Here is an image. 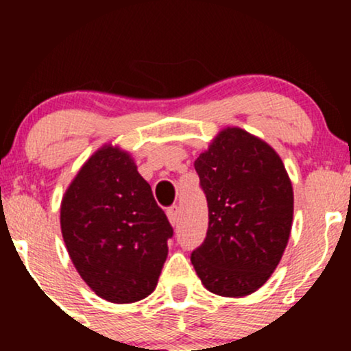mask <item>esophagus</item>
Here are the masks:
<instances>
[{
  "label": "esophagus",
  "instance_id": "34e87169",
  "mask_svg": "<svg viewBox=\"0 0 351 351\" xmlns=\"http://www.w3.org/2000/svg\"><path fill=\"white\" fill-rule=\"evenodd\" d=\"M167 216H168V221L171 223V226H175L176 223H178V206H171L167 209Z\"/></svg>",
  "mask_w": 351,
  "mask_h": 351
}]
</instances>
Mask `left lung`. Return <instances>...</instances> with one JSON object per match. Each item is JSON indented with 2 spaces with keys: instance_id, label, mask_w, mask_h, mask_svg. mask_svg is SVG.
Returning <instances> with one entry per match:
<instances>
[{
  "instance_id": "1",
  "label": "left lung",
  "mask_w": 351,
  "mask_h": 351,
  "mask_svg": "<svg viewBox=\"0 0 351 351\" xmlns=\"http://www.w3.org/2000/svg\"><path fill=\"white\" fill-rule=\"evenodd\" d=\"M208 199L204 243L191 264L209 292L245 297L267 282L287 247L293 189L280 156L239 127L221 130L196 158Z\"/></svg>"
}]
</instances>
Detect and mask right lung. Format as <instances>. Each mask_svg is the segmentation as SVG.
<instances>
[{"instance_id": "add662e5", "label": "right lung", "mask_w": 351, "mask_h": 351, "mask_svg": "<svg viewBox=\"0 0 351 351\" xmlns=\"http://www.w3.org/2000/svg\"><path fill=\"white\" fill-rule=\"evenodd\" d=\"M60 231L79 276L112 304L155 291L173 236L132 155L112 143L80 167L64 193Z\"/></svg>"}]
</instances>
